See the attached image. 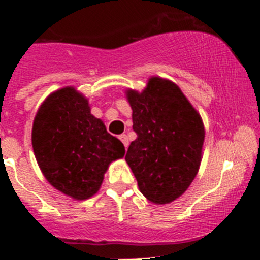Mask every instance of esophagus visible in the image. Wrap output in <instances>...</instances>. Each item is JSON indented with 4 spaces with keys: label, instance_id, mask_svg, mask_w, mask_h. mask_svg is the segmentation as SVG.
<instances>
[{
    "label": "esophagus",
    "instance_id": "1",
    "mask_svg": "<svg viewBox=\"0 0 260 260\" xmlns=\"http://www.w3.org/2000/svg\"><path fill=\"white\" fill-rule=\"evenodd\" d=\"M119 140L122 141V143H123V145H124L125 148H127L128 145H129V141H128L127 135H122V136H119Z\"/></svg>",
    "mask_w": 260,
    "mask_h": 260
}]
</instances>
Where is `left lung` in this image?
Segmentation results:
<instances>
[{"mask_svg": "<svg viewBox=\"0 0 260 260\" xmlns=\"http://www.w3.org/2000/svg\"><path fill=\"white\" fill-rule=\"evenodd\" d=\"M137 140L125 161L147 200L165 205L179 199L200 169L203 118L174 81L151 77L142 91L127 89Z\"/></svg>", "mask_w": 260, "mask_h": 260, "instance_id": "1", "label": "left lung"}]
</instances>
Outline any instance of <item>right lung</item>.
<instances>
[{"mask_svg":"<svg viewBox=\"0 0 260 260\" xmlns=\"http://www.w3.org/2000/svg\"><path fill=\"white\" fill-rule=\"evenodd\" d=\"M34 153L51 186L74 200L95 195L104 174L125 149L90 112L89 101L74 86L46 96L31 133Z\"/></svg>","mask_w":260,"mask_h":260,"instance_id":"add662e5","label":"right lung"}]
</instances>
